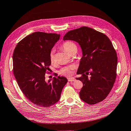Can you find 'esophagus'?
Wrapping results in <instances>:
<instances>
[{
  "label": "esophagus",
  "instance_id": "34e87169",
  "mask_svg": "<svg viewBox=\"0 0 131 131\" xmlns=\"http://www.w3.org/2000/svg\"><path fill=\"white\" fill-rule=\"evenodd\" d=\"M68 80L69 82H72V81H74L75 80V79L74 78H68Z\"/></svg>",
  "mask_w": 131,
  "mask_h": 131
}]
</instances>
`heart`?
Instances as JSON below:
<instances>
[{
	"mask_svg": "<svg viewBox=\"0 0 131 131\" xmlns=\"http://www.w3.org/2000/svg\"><path fill=\"white\" fill-rule=\"evenodd\" d=\"M61 47L66 52L69 54H72L77 50V46L76 44L72 41H67L64 42L62 43ZM49 57L50 62L52 63H54L56 58H55L53 50H51L50 51ZM73 69L74 67L72 66L64 67L59 71V74L63 75V76L70 77L73 74Z\"/></svg>",
	"mask_w": 131,
	"mask_h": 131,
	"instance_id": "b5f03b06",
	"label": "heart"
}]
</instances>
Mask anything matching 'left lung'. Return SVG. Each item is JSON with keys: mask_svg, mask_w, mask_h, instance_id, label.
<instances>
[{"mask_svg": "<svg viewBox=\"0 0 131 131\" xmlns=\"http://www.w3.org/2000/svg\"><path fill=\"white\" fill-rule=\"evenodd\" d=\"M63 40L77 41L82 57L76 78L83 83L79 96L92 105L103 101L112 90L116 78L117 57L112 42L104 33L88 27L70 30Z\"/></svg>", "mask_w": 131, "mask_h": 131, "instance_id": "left-lung-1", "label": "left lung"}]
</instances>
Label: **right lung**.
Masks as SVG:
<instances>
[{
  "mask_svg": "<svg viewBox=\"0 0 131 131\" xmlns=\"http://www.w3.org/2000/svg\"><path fill=\"white\" fill-rule=\"evenodd\" d=\"M60 34L37 31L23 38L13 53V72L19 89L34 104L50 107L59 100L68 82L63 77L46 81L51 65L50 52Z\"/></svg>",
  "mask_w": 131,
  "mask_h": 131,
  "instance_id": "obj_1",
  "label": "right lung"
}]
</instances>
